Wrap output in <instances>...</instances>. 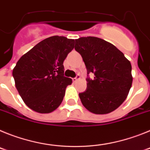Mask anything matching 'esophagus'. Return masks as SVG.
Listing matches in <instances>:
<instances>
[{
	"label": "esophagus",
	"instance_id": "34e87169",
	"mask_svg": "<svg viewBox=\"0 0 150 150\" xmlns=\"http://www.w3.org/2000/svg\"><path fill=\"white\" fill-rule=\"evenodd\" d=\"M80 79V76H79V74H78L77 76H76V77H74V78H73V82H74V83H75V82H76L78 80V79Z\"/></svg>",
	"mask_w": 150,
	"mask_h": 150
}]
</instances>
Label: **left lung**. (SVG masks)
I'll list each match as a JSON object with an SVG mask.
<instances>
[{"instance_id":"8db88e82","label":"left lung","mask_w":150,"mask_h":150,"mask_svg":"<svg viewBox=\"0 0 150 150\" xmlns=\"http://www.w3.org/2000/svg\"><path fill=\"white\" fill-rule=\"evenodd\" d=\"M75 50L81 55L87 74V88L79 93L82 104L95 114H107L126 99L133 77L131 62L114 45L95 37L75 40Z\"/></svg>"}]
</instances>
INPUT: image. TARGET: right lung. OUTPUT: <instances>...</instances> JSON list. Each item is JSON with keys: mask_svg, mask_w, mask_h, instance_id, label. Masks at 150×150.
<instances>
[{"mask_svg": "<svg viewBox=\"0 0 150 150\" xmlns=\"http://www.w3.org/2000/svg\"><path fill=\"white\" fill-rule=\"evenodd\" d=\"M74 48V40L52 36L40 41L17 62L13 70L16 88L35 112L50 113L62 104L72 83L64 76L63 62Z\"/></svg>", "mask_w": 150, "mask_h": 150, "instance_id": "1", "label": "right lung"}]
</instances>
